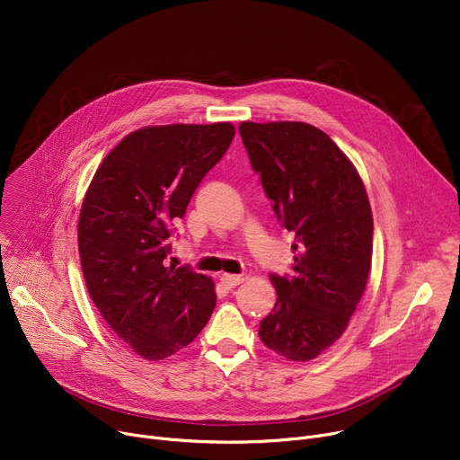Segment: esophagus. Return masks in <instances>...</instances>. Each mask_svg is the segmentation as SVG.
<instances>
[{"mask_svg": "<svg viewBox=\"0 0 460 460\" xmlns=\"http://www.w3.org/2000/svg\"><path fill=\"white\" fill-rule=\"evenodd\" d=\"M220 281L227 287V288H233V287H236V285H240L244 281V276H234V274H222V278H220Z\"/></svg>", "mask_w": 460, "mask_h": 460, "instance_id": "obj_1", "label": "esophagus"}]
</instances>
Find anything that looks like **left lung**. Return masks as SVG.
I'll return each mask as SVG.
<instances>
[{
  "mask_svg": "<svg viewBox=\"0 0 460 460\" xmlns=\"http://www.w3.org/2000/svg\"><path fill=\"white\" fill-rule=\"evenodd\" d=\"M238 130L276 216L298 238L293 278L270 276L278 298L259 337L287 359H315L340 340L366 293L373 212L364 181L317 127L244 120Z\"/></svg>",
  "mask_w": 460,
  "mask_h": 460,
  "instance_id": "1",
  "label": "left lung"
}]
</instances>
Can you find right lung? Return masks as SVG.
Segmentation results:
<instances>
[{"instance_id":"1","label":"right lung","mask_w":460,"mask_h":460,"mask_svg":"<svg viewBox=\"0 0 460 460\" xmlns=\"http://www.w3.org/2000/svg\"><path fill=\"white\" fill-rule=\"evenodd\" d=\"M233 137L231 123L143 127L115 145L85 191L78 248L87 293L145 359L179 352L212 315V278L167 267V238Z\"/></svg>"}]
</instances>
